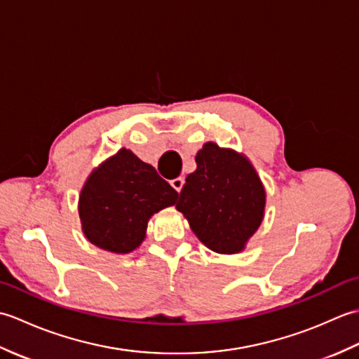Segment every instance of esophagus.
Returning a JSON list of instances; mask_svg holds the SVG:
<instances>
[{
    "label": "esophagus",
    "instance_id": "1",
    "mask_svg": "<svg viewBox=\"0 0 359 359\" xmlns=\"http://www.w3.org/2000/svg\"><path fill=\"white\" fill-rule=\"evenodd\" d=\"M171 187L175 189V191L177 193H180L182 191V188H184V184H185V179L184 177H177V179H172L171 182Z\"/></svg>",
    "mask_w": 359,
    "mask_h": 359
}]
</instances>
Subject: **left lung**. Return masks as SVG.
Masks as SVG:
<instances>
[{
    "instance_id": "1",
    "label": "left lung",
    "mask_w": 359,
    "mask_h": 359,
    "mask_svg": "<svg viewBox=\"0 0 359 359\" xmlns=\"http://www.w3.org/2000/svg\"><path fill=\"white\" fill-rule=\"evenodd\" d=\"M175 203L199 241L220 255L245 248L264 219L265 189L250 160L205 143Z\"/></svg>"
}]
</instances>
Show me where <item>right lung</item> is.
Segmentation results:
<instances>
[{
    "mask_svg": "<svg viewBox=\"0 0 359 359\" xmlns=\"http://www.w3.org/2000/svg\"><path fill=\"white\" fill-rule=\"evenodd\" d=\"M177 196L154 166L121 148L95 168L83 185L79 201L81 230L98 248L131 253L143 242L151 216L174 205Z\"/></svg>",
    "mask_w": 359,
    "mask_h": 359,
    "instance_id": "add662e5",
    "label": "right lung"
}]
</instances>
